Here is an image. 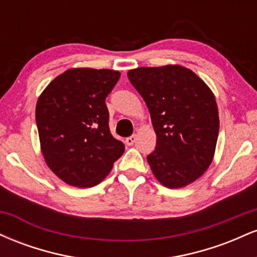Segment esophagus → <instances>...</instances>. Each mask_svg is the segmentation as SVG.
Masks as SVG:
<instances>
[{"mask_svg":"<svg viewBox=\"0 0 257 257\" xmlns=\"http://www.w3.org/2000/svg\"><path fill=\"white\" fill-rule=\"evenodd\" d=\"M135 140H137V135H132V137H129V138L125 139V144L128 146H132L133 144L135 143Z\"/></svg>","mask_w":257,"mask_h":257,"instance_id":"esophagus-1","label":"esophagus"}]
</instances>
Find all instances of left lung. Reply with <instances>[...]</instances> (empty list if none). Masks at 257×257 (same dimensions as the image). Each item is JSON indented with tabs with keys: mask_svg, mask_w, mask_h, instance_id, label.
I'll list each match as a JSON object with an SVG mask.
<instances>
[{
	"mask_svg": "<svg viewBox=\"0 0 257 257\" xmlns=\"http://www.w3.org/2000/svg\"><path fill=\"white\" fill-rule=\"evenodd\" d=\"M128 78L145 100L157 135L147 156L155 178L168 188L192 184L213 162L219 137L213 91L181 65L138 67Z\"/></svg>",
	"mask_w": 257,
	"mask_h": 257,
	"instance_id": "left-lung-1",
	"label": "left lung"
}]
</instances>
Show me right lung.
<instances>
[{
  "instance_id": "obj_1",
  "label": "right lung",
  "mask_w": 257,
  "mask_h": 257,
  "mask_svg": "<svg viewBox=\"0 0 257 257\" xmlns=\"http://www.w3.org/2000/svg\"><path fill=\"white\" fill-rule=\"evenodd\" d=\"M120 73L107 69H69L47 85L36 104L41 151L59 179L93 187L111 172L124 145L108 128L106 96Z\"/></svg>"
}]
</instances>
